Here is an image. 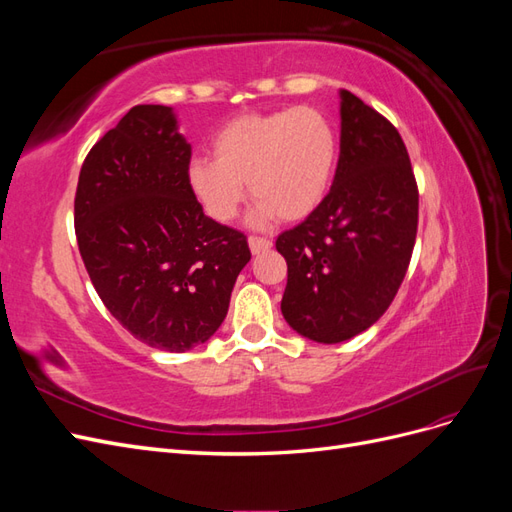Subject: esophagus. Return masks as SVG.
I'll return each mask as SVG.
<instances>
[{"label":"esophagus","mask_w":512,"mask_h":512,"mask_svg":"<svg viewBox=\"0 0 512 512\" xmlns=\"http://www.w3.org/2000/svg\"><path fill=\"white\" fill-rule=\"evenodd\" d=\"M247 243H250V250H252L254 256L267 252V250H271V247H273L271 239H262V237H250V239H247Z\"/></svg>","instance_id":"obj_1"}]
</instances>
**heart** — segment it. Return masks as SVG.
I'll return each mask as SVG.
<instances>
[{"label":"heart","mask_w":512,"mask_h":512,"mask_svg":"<svg viewBox=\"0 0 512 512\" xmlns=\"http://www.w3.org/2000/svg\"><path fill=\"white\" fill-rule=\"evenodd\" d=\"M213 158H192L185 183L211 220L226 224L239 213L245 183L256 196L250 224L277 218L299 222L327 198L335 177L339 141L331 119L312 106L243 113L211 138Z\"/></svg>","instance_id":"obj_1"}]
</instances>
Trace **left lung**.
<instances>
[{
	"label": "left lung",
	"instance_id": "8db88e82",
	"mask_svg": "<svg viewBox=\"0 0 512 512\" xmlns=\"http://www.w3.org/2000/svg\"><path fill=\"white\" fill-rule=\"evenodd\" d=\"M339 100L331 192L275 241L288 265L282 314L318 344L346 342L389 309L418 224V190L399 132L350 91L339 89Z\"/></svg>",
	"mask_w": 512,
	"mask_h": 512
}]
</instances>
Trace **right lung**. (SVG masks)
I'll use <instances>...</instances> for the list:
<instances>
[{
	"instance_id": "right-lung-1",
	"label": "right lung",
	"mask_w": 512,
	"mask_h": 512,
	"mask_svg": "<svg viewBox=\"0 0 512 512\" xmlns=\"http://www.w3.org/2000/svg\"><path fill=\"white\" fill-rule=\"evenodd\" d=\"M192 147L170 106L138 104L91 147L74 198L79 252L108 312L164 352L205 344L252 254L185 183Z\"/></svg>"
}]
</instances>
